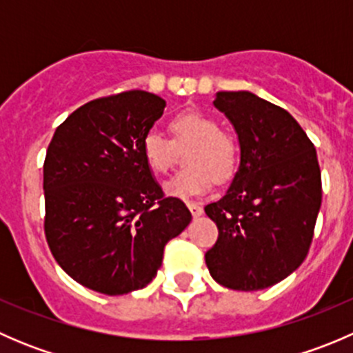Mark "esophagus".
I'll return each mask as SVG.
<instances>
[{
  "mask_svg": "<svg viewBox=\"0 0 353 353\" xmlns=\"http://www.w3.org/2000/svg\"><path fill=\"white\" fill-rule=\"evenodd\" d=\"M188 208H190L191 215H193V216H199V215H201V213H203V208L198 205V203L188 201Z\"/></svg>",
  "mask_w": 353,
  "mask_h": 353,
  "instance_id": "34e87169",
  "label": "esophagus"
}]
</instances>
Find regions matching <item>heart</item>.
<instances>
[{"label":"heart","instance_id":"1","mask_svg":"<svg viewBox=\"0 0 353 353\" xmlns=\"http://www.w3.org/2000/svg\"><path fill=\"white\" fill-rule=\"evenodd\" d=\"M170 138L150 130L141 140V155L155 176H165L176 162L177 150L190 148L184 155L186 169L167 181L163 190L172 198L201 196L212 188L213 179L225 183L241 162L239 141L220 130L215 117L201 110H184L169 121Z\"/></svg>","mask_w":353,"mask_h":353}]
</instances>
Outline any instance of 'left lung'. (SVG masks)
Masks as SVG:
<instances>
[{"mask_svg": "<svg viewBox=\"0 0 353 353\" xmlns=\"http://www.w3.org/2000/svg\"><path fill=\"white\" fill-rule=\"evenodd\" d=\"M213 104L236 128L241 165L225 196L205 206L219 229L205 261L220 285L261 290L307 256L323 198L318 155L285 109L251 92H219Z\"/></svg>", "mask_w": 353, "mask_h": 353, "instance_id": "1", "label": "left lung"}]
</instances>
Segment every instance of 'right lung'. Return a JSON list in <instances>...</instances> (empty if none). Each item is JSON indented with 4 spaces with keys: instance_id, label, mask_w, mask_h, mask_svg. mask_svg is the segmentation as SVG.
<instances>
[{
    "instance_id": "right-lung-1",
    "label": "right lung",
    "mask_w": 353,
    "mask_h": 353,
    "mask_svg": "<svg viewBox=\"0 0 353 353\" xmlns=\"http://www.w3.org/2000/svg\"><path fill=\"white\" fill-rule=\"evenodd\" d=\"M165 101L121 92L78 108L56 128L44 160V232L58 265L83 287L123 295L147 287L163 248L191 222L165 198L141 140Z\"/></svg>"
}]
</instances>
